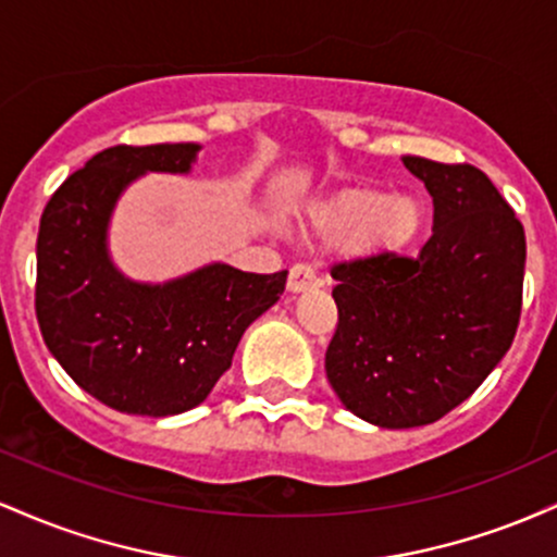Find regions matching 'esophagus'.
Here are the masks:
<instances>
[{
    "label": "esophagus",
    "mask_w": 557,
    "mask_h": 557,
    "mask_svg": "<svg viewBox=\"0 0 557 557\" xmlns=\"http://www.w3.org/2000/svg\"><path fill=\"white\" fill-rule=\"evenodd\" d=\"M317 285H319V277L309 264H296L290 270V277H287V293H293V296H296V293L311 290V287Z\"/></svg>",
    "instance_id": "1"
}]
</instances>
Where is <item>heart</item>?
<instances>
[{"label": "heart", "instance_id": "obj_1", "mask_svg": "<svg viewBox=\"0 0 557 557\" xmlns=\"http://www.w3.org/2000/svg\"><path fill=\"white\" fill-rule=\"evenodd\" d=\"M424 227V207L413 194H380L345 185L314 198L298 212V233L319 246H335L354 261L403 253Z\"/></svg>", "mask_w": 557, "mask_h": 557}]
</instances>
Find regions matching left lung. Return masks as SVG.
Returning a JSON list of instances; mask_svg holds the SVG:
<instances>
[{
    "label": "left lung",
    "instance_id": "left-lung-1",
    "mask_svg": "<svg viewBox=\"0 0 557 557\" xmlns=\"http://www.w3.org/2000/svg\"><path fill=\"white\" fill-rule=\"evenodd\" d=\"M430 190L419 257L332 267L337 330L324 369L350 413L411 430L443 419L508 354L521 317L527 238L482 170L403 157Z\"/></svg>",
    "mask_w": 557,
    "mask_h": 557
}]
</instances>
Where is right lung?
Returning a JSON list of instances; mask_svg holds the SVG:
<instances>
[{"mask_svg":"<svg viewBox=\"0 0 557 557\" xmlns=\"http://www.w3.org/2000/svg\"><path fill=\"white\" fill-rule=\"evenodd\" d=\"M198 144L112 146L49 198L36 240L44 343L88 395L120 413L175 417L207 400L243 332L285 290L287 272L212 261L168 283H138L110 253L120 196L146 172L188 175Z\"/></svg>","mask_w":557,"mask_h":557,"instance_id":"add662e5","label":"right lung"}]
</instances>
